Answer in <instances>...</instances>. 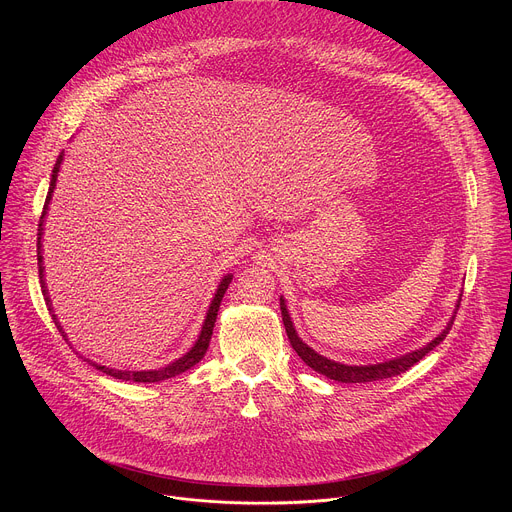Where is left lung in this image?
I'll list each match as a JSON object with an SVG mask.
<instances>
[{
    "label": "left lung",
    "mask_w": 512,
    "mask_h": 512,
    "mask_svg": "<svg viewBox=\"0 0 512 512\" xmlns=\"http://www.w3.org/2000/svg\"><path fill=\"white\" fill-rule=\"evenodd\" d=\"M279 308H281V318H283V326H285V332H287L291 348L298 352V356L308 364L310 369H314L316 373H320V375H324L328 379H334L338 383H373V381L391 379V377H397V375L409 371L415 362H419L429 350H433L437 344H440L446 338V334L452 330V324H454V318H452L448 328L440 336H437L435 340H431L427 346L415 350V352H409L405 356H399V358H393V360H387V362L367 364V367H348V364H340V362L328 360L326 356L314 352L308 344H304L298 338L294 324H291V320H289V314H287L283 298H279Z\"/></svg>",
    "instance_id": "obj_1"
}]
</instances>
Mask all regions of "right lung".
<instances>
[{
  "label": "right lung",
  "mask_w": 512,
  "mask_h": 512,
  "mask_svg": "<svg viewBox=\"0 0 512 512\" xmlns=\"http://www.w3.org/2000/svg\"><path fill=\"white\" fill-rule=\"evenodd\" d=\"M62 156H64V154L60 152V156H58V160H56V164H54L52 180H50V188H48V196H46L44 210H42V216H40V225H38V271H40V285H42V294H44V298H46L48 310H52V304H50V298L46 296L48 289H46L44 279H42V277H44V267H42V255H40V251H42V249H40V247H42V245H40V239H42V231H44V229H42V225H44V214H46L48 202H50L52 192H54V186H56V176H58V170H60ZM231 279H233V275H227V277L221 281V285H218L216 294H214V300H212V304H210V308H208V314H206V320H204V326H202V332H200L196 344L190 348V352H186V354H184L182 358H178L176 362L168 364V367L158 369V371H115V369H105V367H101V364H95V362H91V360H87V362H91L93 367H97L99 371H103V373H107V375H111V377H115V379L133 381V383H160V381L172 379V377H176V375H180V373H186L190 367H194V364L204 356V352H206V348H208V342H210V336H212V328H214V322H216V314H218V308H221V302H223V298H225V291H227ZM52 320H54L58 332L64 336V332H62V328L58 326L54 314H52ZM64 338H66V336H64Z\"/></svg>",
  "instance_id": "right-lung-1"
}]
</instances>
